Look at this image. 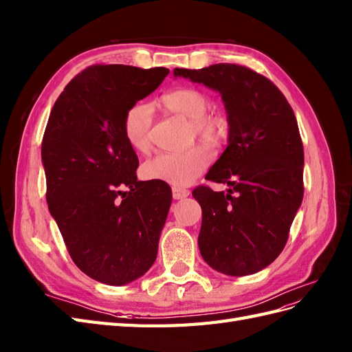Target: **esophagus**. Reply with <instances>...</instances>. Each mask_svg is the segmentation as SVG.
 Returning a JSON list of instances; mask_svg holds the SVG:
<instances>
[{
	"label": "esophagus",
	"mask_w": 352,
	"mask_h": 352,
	"mask_svg": "<svg viewBox=\"0 0 352 352\" xmlns=\"http://www.w3.org/2000/svg\"><path fill=\"white\" fill-rule=\"evenodd\" d=\"M171 191H173L175 200H181V199H185V197L190 195V191L185 190V188H181V186H173L171 188Z\"/></svg>",
	"instance_id": "1"
}]
</instances>
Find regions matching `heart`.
<instances>
[{
    "label": "heart",
    "instance_id": "1",
    "mask_svg": "<svg viewBox=\"0 0 352 352\" xmlns=\"http://www.w3.org/2000/svg\"><path fill=\"white\" fill-rule=\"evenodd\" d=\"M162 106L173 113L190 119L195 135L204 143L219 146L228 135L226 118L208 113L209 98L195 88H176L161 97ZM152 109L148 104H134L124 116V137L135 152H148L151 148ZM212 152L204 144L179 153H160L142 166V175L148 181H158L173 186L192 184L210 166Z\"/></svg>",
    "mask_w": 352,
    "mask_h": 352
}]
</instances>
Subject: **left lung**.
I'll return each mask as SVG.
<instances>
[{
	"instance_id": "8db88e82",
	"label": "left lung",
	"mask_w": 352,
	"mask_h": 352,
	"mask_svg": "<svg viewBox=\"0 0 352 352\" xmlns=\"http://www.w3.org/2000/svg\"><path fill=\"white\" fill-rule=\"evenodd\" d=\"M173 73L218 91L227 110L228 144L206 179L230 188L192 191L203 213L200 254L224 275H252L284 250L303 200L305 155L294 111L275 83L243 65Z\"/></svg>"
}]
</instances>
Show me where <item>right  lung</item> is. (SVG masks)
<instances>
[{"instance_id":"add662e5","label":"right lung","mask_w":352,"mask_h":352,"mask_svg":"<svg viewBox=\"0 0 352 352\" xmlns=\"http://www.w3.org/2000/svg\"><path fill=\"white\" fill-rule=\"evenodd\" d=\"M167 74L164 67L91 65L50 111L41 143L49 212L74 264L101 284H130L157 258L171 190L137 181L139 160L122 125Z\"/></svg>"}]
</instances>
